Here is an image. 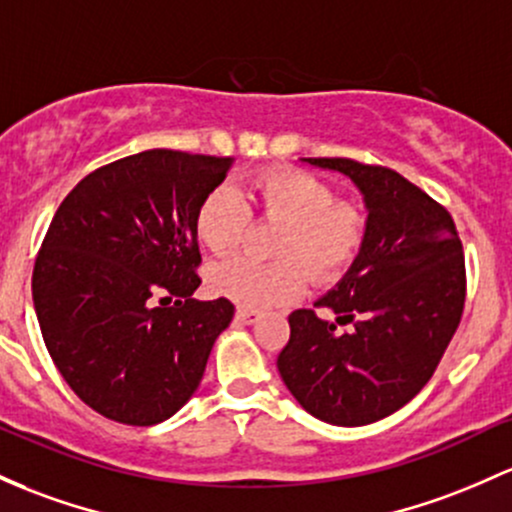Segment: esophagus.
Returning <instances> with one entry per match:
<instances>
[{
	"label": "esophagus",
	"mask_w": 512,
	"mask_h": 512,
	"mask_svg": "<svg viewBox=\"0 0 512 512\" xmlns=\"http://www.w3.org/2000/svg\"><path fill=\"white\" fill-rule=\"evenodd\" d=\"M235 320H238V323H243V325H252V323H257V320H260V313L250 311V308H238V311H235Z\"/></svg>",
	"instance_id": "1"
}]
</instances>
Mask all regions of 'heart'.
<instances>
[{
  "label": "heart",
  "instance_id": "b5f03b06",
  "mask_svg": "<svg viewBox=\"0 0 512 512\" xmlns=\"http://www.w3.org/2000/svg\"><path fill=\"white\" fill-rule=\"evenodd\" d=\"M250 199L257 213L284 223L277 240L279 262L262 265L250 257L218 262L206 272L211 294L238 303L240 308L262 311L299 299L306 277L330 282L355 260L364 243L367 221L355 204L335 201L328 182L311 172L272 167L252 177ZM250 226V209L233 189L218 187L201 199L196 209V238L213 255H228L243 243Z\"/></svg>",
  "mask_w": 512,
  "mask_h": 512
}]
</instances>
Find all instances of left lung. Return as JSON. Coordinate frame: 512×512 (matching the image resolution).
Segmentation results:
<instances>
[{
    "label": "left lung",
    "mask_w": 512,
    "mask_h": 512,
    "mask_svg": "<svg viewBox=\"0 0 512 512\" xmlns=\"http://www.w3.org/2000/svg\"><path fill=\"white\" fill-rule=\"evenodd\" d=\"M359 189L367 230L345 277L299 308L277 369L306 413L357 428L396 413L423 389L464 311V252L452 216L386 167L347 157H301ZM340 324H350L340 331Z\"/></svg>",
    "instance_id": "1"
}]
</instances>
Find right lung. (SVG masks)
Returning a JSON list of instances; mask_svg holds the SVG:
<instances>
[{
  "instance_id": "obj_1",
  "label": "right lung",
  "mask_w": 512,
  "mask_h": 512,
  "mask_svg": "<svg viewBox=\"0 0 512 512\" xmlns=\"http://www.w3.org/2000/svg\"><path fill=\"white\" fill-rule=\"evenodd\" d=\"M230 165L145 150L87 174L50 221L33 267L38 325L70 389L104 418L157 425L199 389L235 308L194 299V218Z\"/></svg>"
}]
</instances>
